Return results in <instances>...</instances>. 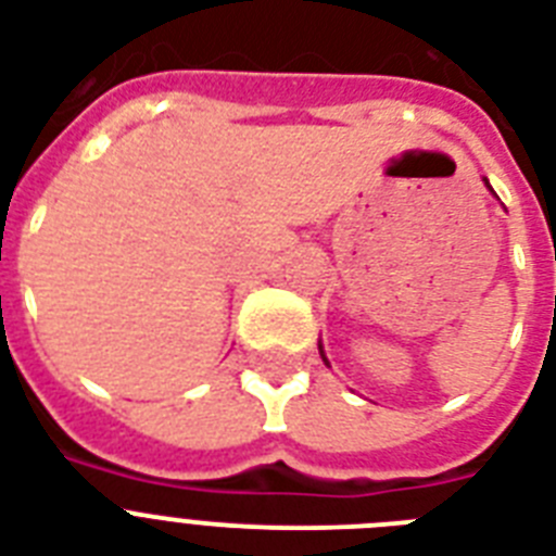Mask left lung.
Here are the masks:
<instances>
[{
  "label": "left lung",
  "instance_id": "left-lung-1",
  "mask_svg": "<svg viewBox=\"0 0 556 556\" xmlns=\"http://www.w3.org/2000/svg\"><path fill=\"white\" fill-rule=\"evenodd\" d=\"M320 355H323V349H320ZM323 361H326V357H323Z\"/></svg>",
  "mask_w": 556,
  "mask_h": 556
}]
</instances>
